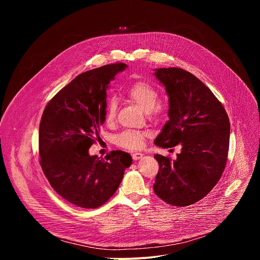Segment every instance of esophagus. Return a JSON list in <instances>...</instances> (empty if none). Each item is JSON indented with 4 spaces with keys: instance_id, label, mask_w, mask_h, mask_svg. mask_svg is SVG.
Segmentation results:
<instances>
[{
    "instance_id": "1",
    "label": "esophagus",
    "mask_w": 260,
    "mask_h": 260,
    "mask_svg": "<svg viewBox=\"0 0 260 260\" xmlns=\"http://www.w3.org/2000/svg\"><path fill=\"white\" fill-rule=\"evenodd\" d=\"M143 153H140V152H134L133 154H132V157H133V159L134 160H138V159H140V158H142L143 157Z\"/></svg>"
}]
</instances>
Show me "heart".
I'll list each match as a JSON object with an SVG mask.
<instances>
[{
    "mask_svg": "<svg viewBox=\"0 0 260 260\" xmlns=\"http://www.w3.org/2000/svg\"><path fill=\"white\" fill-rule=\"evenodd\" d=\"M127 98L137 104L144 112L153 117H162L165 107L157 103L158 91L149 83L140 81L134 83L126 90ZM117 104L115 100H109L106 106L105 119L107 123H112L116 117ZM146 133L139 131H124L116 137V143L124 149L135 150L143 147Z\"/></svg>",
    "mask_w": 260,
    "mask_h": 260,
    "instance_id": "heart-1",
    "label": "heart"
}]
</instances>
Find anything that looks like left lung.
<instances>
[{"label":"left lung","instance_id":"8db88e82","mask_svg":"<svg viewBox=\"0 0 260 260\" xmlns=\"http://www.w3.org/2000/svg\"><path fill=\"white\" fill-rule=\"evenodd\" d=\"M169 95V120L154 144L181 145L177 159L155 154L159 165L153 190L169 205L185 207L205 198L224 171L231 124L214 93L191 73L180 68L155 69Z\"/></svg>","mask_w":260,"mask_h":260}]
</instances>
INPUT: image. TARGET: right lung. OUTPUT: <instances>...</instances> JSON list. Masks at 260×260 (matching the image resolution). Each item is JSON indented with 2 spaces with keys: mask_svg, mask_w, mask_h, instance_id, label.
<instances>
[{
  "mask_svg": "<svg viewBox=\"0 0 260 260\" xmlns=\"http://www.w3.org/2000/svg\"><path fill=\"white\" fill-rule=\"evenodd\" d=\"M126 68L118 62L82 73L44 109L39 127L40 165L51 187L73 205L85 209L104 205L133 162L120 150L111 151L105 159L88 153L106 120L108 85Z\"/></svg>",
  "mask_w": 260,
  "mask_h": 260,
  "instance_id": "right-lung-1",
  "label": "right lung"
}]
</instances>
